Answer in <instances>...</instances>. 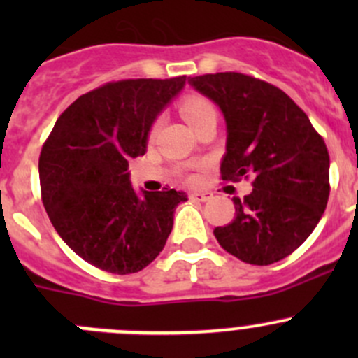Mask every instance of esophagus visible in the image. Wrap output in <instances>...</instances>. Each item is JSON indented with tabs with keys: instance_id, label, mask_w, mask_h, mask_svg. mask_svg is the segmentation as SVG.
<instances>
[{
	"instance_id": "obj_1",
	"label": "esophagus",
	"mask_w": 358,
	"mask_h": 358,
	"mask_svg": "<svg viewBox=\"0 0 358 358\" xmlns=\"http://www.w3.org/2000/svg\"><path fill=\"white\" fill-rule=\"evenodd\" d=\"M211 194L209 192H194V194H190V199H194V201H197V202H208L209 199H211Z\"/></svg>"
}]
</instances>
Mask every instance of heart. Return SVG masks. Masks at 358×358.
Returning a JSON list of instances; mask_svg holds the SVG:
<instances>
[{"instance_id": "heart-1", "label": "heart", "mask_w": 358, "mask_h": 358, "mask_svg": "<svg viewBox=\"0 0 358 358\" xmlns=\"http://www.w3.org/2000/svg\"><path fill=\"white\" fill-rule=\"evenodd\" d=\"M180 112L192 129L208 119H216V114H218L216 107L204 99H187L180 107Z\"/></svg>"}]
</instances>
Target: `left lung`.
I'll list each match as a JSON object with an SVG mask.
<instances>
[{"label":"left lung","mask_w":358,"mask_h":358,"mask_svg":"<svg viewBox=\"0 0 358 358\" xmlns=\"http://www.w3.org/2000/svg\"><path fill=\"white\" fill-rule=\"evenodd\" d=\"M189 85L222 110V178H252L234 197L236 218L216 227L220 246L251 265L289 256L313 232L329 199V154L308 115L277 86L239 74L196 76Z\"/></svg>","instance_id":"1"}]
</instances>
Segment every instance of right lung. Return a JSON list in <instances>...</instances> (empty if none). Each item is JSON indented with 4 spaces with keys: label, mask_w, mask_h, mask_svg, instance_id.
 Segmentation results:
<instances>
[{
    "label": "right lung",
    "mask_w": 358,
    "mask_h": 358,
    "mask_svg": "<svg viewBox=\"0 0 358 358\" xmlns=\"http://www.w3.org/2000/svg\"><path fill=\"white\" fill-rule=\"evenodd\" d=\"M126 79L79 96L57 119L39 156L48 218L78 256L106 272L145 268L162 251L185 192H136L128 161L147 152L152 124L185 86Z\"/></svg>",
    "instance_id": "right-lung-1"
}]
</instances>
